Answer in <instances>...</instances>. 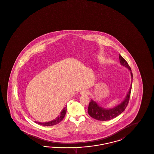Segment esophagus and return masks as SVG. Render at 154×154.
Returning <instances> with one entry per match:
<instances>
[{"instance_id": "34e87169", "label": "esophagus", "mask_w": 154, "mask_h": 154, "mask_svg": "<svg viewBox=\"0 0 154 154\" xmlns=\"http://www.w3.org/2000/svg\"><path fill=\"white\" fill-rule=\"evenodd\" d=\"M80 94L82 95V96H86L88 94V91L85 90H82L80 91Z\"/></svg>"}]
</instances>
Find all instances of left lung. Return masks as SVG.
Segmentation results:
<instances>
[{
  "mask_svg": "<svg viewBox=\"0 0 154 154\" xmlns=\"http://www.w3.org/2000/svg\"><path fill=\"white\" fill-rule=\"evenodd\" d=\"M119 58L121 65L128 69L130 72L131 77V83L130 85V89L128 91L127 94L123 101H122L121 103L112 108L102 107V106H100L97 102L91 99L89 105L88 111L90 117L96 119L97 120L101 121H106L111 120L112 119L118 117L122 113V112H124L128 105L131 91L133 82V73L131 72V69L129 66L127 61L123 58L120 54H119Z\"/></svg>",
  "mask_w": 154,
  "mask_h": 154,
  "instance_id": "left-lung-1",
  "label": "left lung"
}]
</instances>
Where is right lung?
Segmentation results:
<instances>
[{
  "label": "right lung",
  "mask_w": 154,
  "mask_h": 154,
  "mask_svg": "<svg viewBox=\"0 0 154 154\" xmlns=\"http://www.w3.org/2000/svg\"><path fill=\"white\" fill-rule=\"evenodd\" d=\"M66 107H67L66 106L64 107V109L61 110V112H60V115L58 116V117H57L56 119L51 121L47 122H38L35 121V122L37 124H38V125L44 126H51L57 125V124H58V123L61 122L65 117V116L66 114V110H67Z\"/></svg>",
  "instance_id": "right-lung-1"
}]
</instances>
